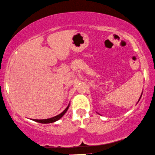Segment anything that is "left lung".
<instances>
[{"mask_svg": "<svg viewBox=\"0 0 155 155\" xmlns=\"http://www.w3.org/2000/svg\"><path fill=\"white\" fill-rule=\"evenodd\" d=\"M142 94H141V96H140V99H139V100H138V101H140V99H141V97H142Z\"/></svg>", "mask_w": 155, "mask_h": 155, "instance_id": "left-lung-1", "label": "left lung"}]
</instances>
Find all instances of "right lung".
I'll list each match as a JSON object with an SVG mask.
<instances>
[{"mask_svg": "<svg viewBox=\"0 0 155 155\" xmlns=\"http://www.w3.org/2000/svg\"><path fill=\"white\" fill-rule=\"evenodd\" d=\"M68 107H69V104L68 105V107H66V108L64 109V110L62 111L61 113L57 115V116L56 117H51V118H49V119H32V120H34V121H36V122H38V123H41V124H48V123H53V122H55V121H58V119H60L62 117L64 116V114H65V113L67 111Z\"/></svg>", "mask_w": 155, "mask_h": 155, "instance_id": "right-lung-1", "label": "right lung"}]
</instances>
